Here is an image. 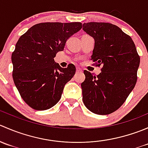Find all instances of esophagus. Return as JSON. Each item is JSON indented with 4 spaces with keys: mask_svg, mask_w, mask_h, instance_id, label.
Listing matches in <instances>:
<instances>
[{
    "mask_svg": "<svg viewBox=\"0 0 148 148\" xmlns=\"http://www.w3.org/2000/svg\"><path fill=\"white\" fill-rule=\"evenodd\" d=\"M82 70L80 68H79V67H77V72H82Z\"/></svg>",
    "mask_w": 148,
    "mask_h": 148,
    "instance_id": "34e87169",
    "label": "esophagus"
}]
</instances>
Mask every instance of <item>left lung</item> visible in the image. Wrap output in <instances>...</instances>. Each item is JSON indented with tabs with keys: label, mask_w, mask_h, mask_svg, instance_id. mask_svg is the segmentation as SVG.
<instances>
[{
	"label": "left lung",
	"mask_w": 148,
	"mask_h": 148,
	"mask_svg": "<svg viewBox=\"0 0 148 148\" xmlns=\"http://www.w3.org/2000/svg\"><path fill=\"white\" fill-rule=\"evenodd\" d=\"M83 30L95 39L92 60L101 73L84 70L82 99L86 108L105 115L118 110L136 84L140 56L129 35L118 26L104 22L83 24Z\"/></svg>",
	"instance_id": "left-lung-1"
}]
</instances>
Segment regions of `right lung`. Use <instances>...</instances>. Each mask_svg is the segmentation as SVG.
<instances>
[{"instance_id":"right-lung-1","label":"right lung","mask_w":148,"mask_h":148,"mask_svg":"<svg viewBox=\"0 0 148 148\" xmlns=\"http://www.w3.org/2000/svg\"><path fill=\"white\" fill-rule=\"evenodd\" d=\"M82 28L79 22L36 24L19 38L12 53L13 79L21 97L36 110L51 108L76 72L70 64L62 68L53 58L67 40Z\"/></svg>"}]
</instances>
